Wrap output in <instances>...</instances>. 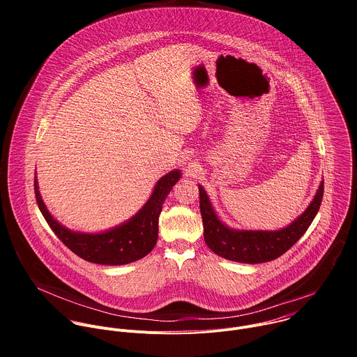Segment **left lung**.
Instances as JSON below:
<instances>
[{"instance_id":"1","label":"left lung","mask_w":357,"mask_h":357,"mask_svg":"<svg viewBox=\"0 0 357 357\" xmlns=\"http://www.w3.org/2000/svg\"><path fill=\"white\" fill-rule=\"evenodd\" d=\"M324 197V182L310 206L292 223L280 230H236L227 227L216 215L206 190L199 185V206L203 220V237L218 256L245 264H260L278 259L288 251L315 219Z\"/></svg>"}]
</instances>
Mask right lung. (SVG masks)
<instances>
[{"label":"right lung","instance_id":"right-lung-1","mask_svg":"<svg viewBox=\"0 0 357 357\" xmlns=\"http://www.w3.org/2000/svg\"><path fill=\"white\" fill-rule=\"evenodd\" d=\"M181 171L174 169L164 175L155 185L145 205L130 220L101 233L73 231L61 225L46 209L38 181L35 178V197L45 220L59 240L75 254L89 263L103 266H123L145 257L158 240V218L162 205L181 178Z\"/></svg>","mask_w":357,"mask_h":357}]
</instances>
